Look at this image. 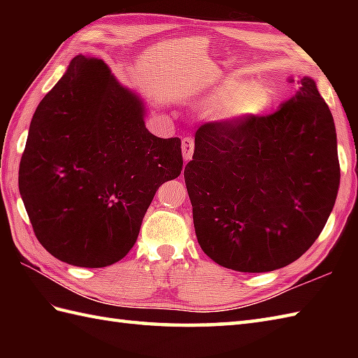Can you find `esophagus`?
I'll return each mask as SVG.
<instances>
[{"label": "esophagus", "instance_id": "esophagus-1", "mask_svg": "<svg viewBox=\"0 0 358 358\" xmlns=\"http://www.w3.org/2000/svg\"><path fill=\"white\" fill-rule=\"evenodd\" d=\"M181 150H183V157L187 162V159L192 158L194 154V140L191 136H185L183 141H181Z\"/></svg>", "mask_w": 358, "mask_h": 358}]
</instances>
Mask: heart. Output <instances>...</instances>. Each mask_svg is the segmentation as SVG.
Here are the masks:
<instances>
[{
	"mask_svg": "<svg viewBox=\"0 0 358 358\" xmlns=\"http://www.w3.org/2000/svg\"><path fill=\"white\" fill-rule=\"evenodd\" d=\"M206 103L214 110H224L231 120L260 117L271 108L272 92L264 85L248 86V83L231 77L208 95Z\"/></svg>",
	"mask_w": 358,
	"mask_h": 358,
	"instance_id": "1",
	"label": "heart"
}]
</instances>
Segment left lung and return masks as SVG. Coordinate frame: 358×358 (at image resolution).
I'll return each mask as SVG.
<instances>
[{
  "label": "left lung",
  "instance_id": "left-lung-1",
  "mask_svg": "<svg viewBox=\"0 0 358 358\" xmlns=\"http://www.w3.org/2000/svg\"><path fill=\"white\" fill-rule=\"evenodd\" d=\"M185 181L196 240L215 263L269 272L300 258L340 185L336 126L315 81L303 77L269 115L200 126Z\"/></svg>",
  "mask_w": 358,
  "mask_h": 358
}]
</instances>
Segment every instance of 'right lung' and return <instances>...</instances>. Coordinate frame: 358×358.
<instances>
[{
	"label": "right lung",
	"instance_id": "obj_1",
	"mask_svg": "<svg viewBox=\"0 0 358 358\" xmlns=\"http://www.w3.org/2000/svg\"><path fill=\"white\" fill-rule=\"evenodd\" d=\"M181 169V140L150 134L140 98L78 55L34 113L18 186L49 254L104 268L127 255L158 187Z\"/></svg>",
	"mask_w": 358,
	"mask_h": 358
}]
</instances>
